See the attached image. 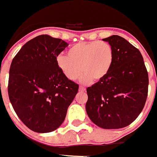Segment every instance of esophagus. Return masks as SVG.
Masks as SVG:
<instances>
[{"mask_svg": "<svg viewBox=\"0 0 157 157\" xmlns=\"http://www.w3.org/2000/svg\"><path fill=\"white\" fill-rule=\"evenodd\" d=\"M86 90V88L84 87H82V86H80V87H79V91L80 92H84Z\"/></svg>", "mask_w": 157, "mask_h": 157, "instance_id": "34e87169", "label": "esophagus"}]
</instances>
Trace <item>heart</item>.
<instances>
[{
  "label": "heart",
  "instance_id": "1",
  "mask_svg": "<svg viewBox=\"0 0 157 157\" xmlns=\"http://www.w3.org/2000/svg\"><path fill=\"white\" fill-rule=\"evenodd\" d=\"M114 51L112 45L103 41L80 42L74 45L67 55L59 54L56 57L57 66L66 77L75 80L81 75L82 82L102 80L112 68Z\"/></svg>",
  "mask_w": 157,
  "mask_h": 157
}]
</instances>
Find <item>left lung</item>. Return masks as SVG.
Here are the masks:
<instances>
[{
  "label": "left lung",
  "mask_w": 157,
  "mask_h": 157,
  "mask_svg": "<svg viewBox=\"0 0 157 157\" xmlns=\"http://www.w3.org/2000/svg\"><path fill=\"white\" fill-rule=\"evenodd\" d=\"M112 45L114 61L102 80L87 87L86 111L95 125L105 129L128 126L143 111L149 77L138 49L119 36L103 39Z\"/></svg>",
  "instance_id": "left-lung-1"
}]
</instances>
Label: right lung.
Returning a JSON list of instances; mask_svg holds the SVG:
<instances>
[{"instance_id": "right-lung-1", "label": "right lung", "mask_w": 157, "mask_h": 157, "mask_svg": "<svg viewBox=\"0 0 157 157\" xmlns=\"http://www.w3.org/2000/svg\"><path fill=\"white\" fill-rule=\"evenodd\" d=\"M67 46L62 39L41 35L26 42L11 62L10 101L21 121L36 132L60 126L78 91V84L57 66V56Z\"/></svg>"}]
</instances>
